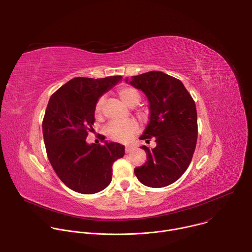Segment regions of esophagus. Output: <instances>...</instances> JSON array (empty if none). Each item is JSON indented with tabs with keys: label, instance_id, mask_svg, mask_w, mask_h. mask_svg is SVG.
Listing matches in <instances>:
<instances>
[{
	"label": "esophagus",
	"instance_id": "1",
	"mask_svg": "<svg viewBox=\"0 0 252 252\" xmlns=\"http://www.w3.org/2000/svg\"><path fill=\"white\" fill-rule=\"evenodd\" d=\"M129 152H131V148H130V147H126V153L127 154V153H129Z\"/></svg>",
	"mask_w": 252,
	"mask_h": 252
}]
</instances>
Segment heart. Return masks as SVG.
Instances as JSON below:
<instances>
[{
	"mask_svg": "<svg viewBox=\"0 0 252 252\" xmlns=\"http://www.w3.org/2000/svg\"><path fill=\"white\" fill-rule=\"evenodd\" d=\"M120 98L128 106L136 105L140 100V94L132 87H122L118 90ZM104 103V97L101 96L97 99L94 106V115L96 118L101 116L102 106ZM139 129V126L136 121L128 120L126 122H114L105 127V134L111 139L116 141H127L134 133Z\"/></svg>",
	"mask_w": 252,
	"mask_h": 252,
	"instance_id": "1",
	"label": "heart"
}]
</instances>
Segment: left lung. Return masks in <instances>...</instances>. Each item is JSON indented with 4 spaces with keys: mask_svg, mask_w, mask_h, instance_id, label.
Segmentation results:
<instances>
[{
    "mask_svg": "<svg viewBox=\"0 0 252 252\" xmlns=\"http://www.w3.org/2000/svg\"><path fill=\"white\" fill-rule=\"evenodd\" d=\"M150 102V123L139 139L157 146L147 153L146 163L134 168L138 181L150 188H164L188 169L197 140L195 102L184 84L162 71L153 70L126 79Z\"/></svg>",
    "mask_w": 252,
    "mask_h": 252,
    "instance_id": "obj_1",
    "label": "left lung"
}]
</instances>
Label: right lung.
Returning a JSON list of instances; mask_svg holds the SVG:
<instances>
[{
	"label": "right lung",
	"instance_id": "1",
	"mask_svg": "<svg viewBox=\"0 0 252 252\" xmlns=\"http://www.w3.org/2000/svg\"><path fill=\"white\" fill-rule=\"evenodd\" d=\"M123 77L74 78L50 97L43 121V134L49 160L61 181L79 193L93 194L112 182L113 163L125 156V146L103 140L86 141L94 130L97 99Z\"/></svg>",
	"mask_w": 252,
	"mask_h": 252
}]
</instances>
